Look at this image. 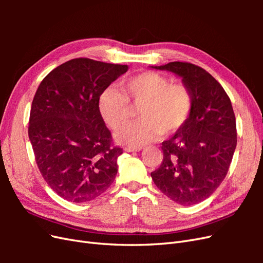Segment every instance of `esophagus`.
Here are the masks:
<instances>
[{
    "mask_svg": "<svg viewBox=\"0 0 263 263\" xmlns=\"http://www.w3.org/2000/svg\"><path fill=\"white\" fill-rule=\"evenodd\" d=\"M142 148L141 147H125L124 150L126 153H134V151H140Z\"/></svg>",
    "mask_w": 263,
    "mask_h": 263,
    "instance_id": "1",
    "label": "esophagus"
}]
</instances>
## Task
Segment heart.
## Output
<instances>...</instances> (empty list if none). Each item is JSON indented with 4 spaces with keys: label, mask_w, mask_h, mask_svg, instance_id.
<instances>
[{
    "label": "heart",
    "mask_w": 263,
    "mask_h": 263,
    "mask_svg": "<svg viewBox=\"0 0 263 263\" xmlns=\"http://www.w3.org/2000/svg\"><path fill=\"white\" fill-rule=\"evenodd\" d=\"M122 93L109 86L100 94L99 110L113 130L121 129L138 109L139 121L116 135L119 142L141 147L163 135L172 136L187 123L193 109V94L184 83H172L168 77L144 71L121 83Z\"/></svg>",
    "instance_id": "obj_1"
}]
</instances>
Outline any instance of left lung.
I'll use <instances>...</instances> for the list:
<instances>
[{
    "mask_svg": "<svg viewBox=\"0 0 263 263\" xmlns=\"http://www.w3.org/2000/svg\"><path fill=\"white\" fill-rule=\"evenodd\" d=\"M154 68L182 78L192 91L193 109L185 126L162 142L163 160L151 178L174 202L200 203L220 185L235 153L237 129L232 102L216 79L193 63L173 61Z\"/></svg>",
    "mask_w": 263,
    "mask_h": 263,
    "instance_id": "8db88e82",
    "label": "left lung"
}]
</instances>
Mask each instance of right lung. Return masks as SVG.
<instances>
[{
    "label": "right lung",
    "mask_w": 263,
    "mask_h": 263,
    "mask_svg": "<svg viewBox=\"0 0 263 263\" xmlns=\"http://www.w3.org/2000/svg\"><path fill=\"white\" fill-rule=\"evenodd\" d=\"M127 70L77 58L54 68L36 91L28 126L35 160L47 184L69 202L93 200L116 177L123 149L113 144L99 98Z\"/></svg>",
    "instance_id": "right-lung-1"
}]
</instances>
